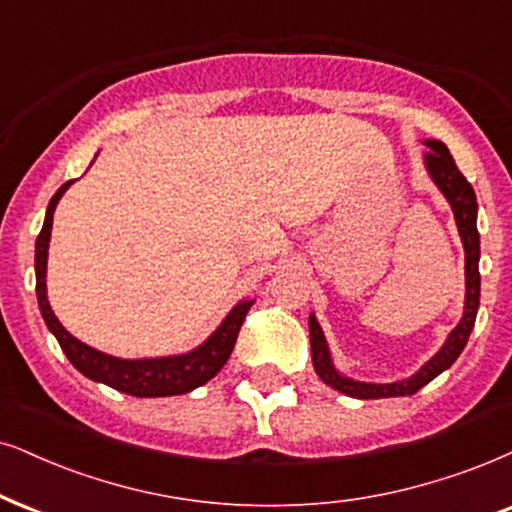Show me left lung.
Returning a JSON list of instances; mask_svg holds the SVG:
<instances>
[{
    "label": "left lung",
    "mask_w": 512,
    "mask_h": 512,
    "mask_svg": "<svg viewBox=\"0 0 512 512\" xmlns=\"http://www.w3.org/2000/svg\"><path fill=\"white\" fill-rule=\"evenodd\" d=\"M428 151L423 155L425 170H428L430 179L442 191V196L449 200L451 210H454V219L461 234V243L465 250V302H463V316L458 326L449 333V338L435 357H430L416 373L409 378L397 380V383H364V380H354L342 375L335 368L331 359V349H328L326 335H323L319 321L314 314H309V342H312V364L319 378L333 390H338L347 397L354 399H385V397H409L416 394L420 387H425L430 380H435L439 373L446 371L463 347L468 345V338L475 328L477 309H480V231H477V198L472 191L470 181L463 177L458 170L454 158H451L449 148L437 139H425Z\"/></svg>",
    "instance_id": "8db88e82"
}]
</instances>
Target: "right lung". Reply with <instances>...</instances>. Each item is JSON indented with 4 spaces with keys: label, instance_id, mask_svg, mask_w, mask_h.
I'll list each match as a JSON object with an SVG mask.
<instances>
[{
    "label": "right lung",
    "instance_id": "right-lung-1",
    "mask_svg": "<svg viewBox=\"0 0 512 512\" xmlns=\"http://www.w3.org/2000/svg\"><path fill=\"white\" fill-rule=\"evenodd\" d=\"M75 179L66 181L49 200L47 215L40 236L35 243V278H37V302H40L42 319L47 328L54 333L66 357L70 359L77 371L87 375L94 383H103L113 390L132 394V397H172V394H186L196 387L205 385L210 378L222 371V366L229 361L231 349L236 345L238 331H241L245 314L250 312L252 300L243 297L241 302L224 316L208 335V340L200 342L191 352L170 354V357H151V359H120L111 354L99 352V349L84 345L75 335H70L63 323L56 319L47 297V257H49V241L51 226H54V210L63 193L70 189Z\"/></svg>",
    "mask_w": 512,
    "mask_h": 512
}]
</instances>
